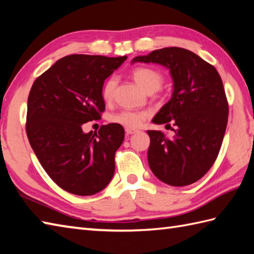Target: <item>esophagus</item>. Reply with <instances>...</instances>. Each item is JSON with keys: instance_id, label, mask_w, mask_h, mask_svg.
<instances>
[{"instance_id": "1", "label": "esophagus", "mask_w": 254, "mask_h": 254, "mask_svg": "<svg viewBox=\"0 0 254 254\" xmlns=\"http://www.w3.org/2000/svg\"><path fill=\"white\" fill-rule=\"evenodd\" d=\"M136 132H138V131L135 130V128H130V127H127L126 128L127 135H131V134H134V133H136Z\"/></svg>"}]
</instances>
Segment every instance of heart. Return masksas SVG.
<instances>
[{
	"instance_id": "heart-1",
	"label": "heart",
	"mask_w": 254,
	"mask_h": 254,
	"mask_svg": "<svg viewBox=\"0 0 254 254\" xmlns=\"http://www.w3.org/2000/svg\"><path fill=\"white\" fill-rule=\"evenodd\" d=\"M133 78L139 85V87L143 88L147 93H154L158 90L161 85L164 83L163 74L158 72L157 69L147 67V66H139L134 69ZM118 84V79L112 76L107 80L102 88V98L105 101H111L115 96V90ZM147 117V112L145 111H135V110H122L120 112L112 115L110 121L113 123H118L120 126L126 127H138L145 118Z\"/></svg>"
}]
</instances>
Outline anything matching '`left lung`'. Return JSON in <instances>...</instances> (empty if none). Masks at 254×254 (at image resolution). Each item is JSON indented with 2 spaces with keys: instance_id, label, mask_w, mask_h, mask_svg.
Returning <instances> with one entry per match:
<instances>
[{
  "instance_id": "1",
  "label": "left lung",
  "mask_w": 254,
  "mask_h": 254,
  "mask_svg": "<svg viewBox=\"0 0 254 254\" xmlns=\"http://www.w3.org/2000/svg\"><path fill=\"white\" fill-rule=\"evenodd\" d=\"M157 63L169 68L171 99L153 119L175 128L174 138L147 131L148 165L167 185L185 187L206 174L216 160L228 121V101L217 69L195 53L170 47L136 57L132 63Z\"/></svg>"
}]
</instances>
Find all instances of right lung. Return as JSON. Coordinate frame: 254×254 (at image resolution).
Instances as JSON below:
<instances>
[{
	"instance_id": "right-lung-1",
	"label": "right lung",
	"mask_w": 254,
	"mask_h": 254,
	"mask_svg": "<svg viewBox=\"0 0 254 254\" xmlns=\"http://www.w3.org/2000/svg\"><path fill=\"white\" fill-rule=\"evenodd\" d=\"M126 60V56H66L32 84L27 136L47 174L69 193L93 195L104 190L115 174L123 127L110 123L98 133H84L82 126L101 118L105 79Z\"/></svg>"
}]
</instances>
